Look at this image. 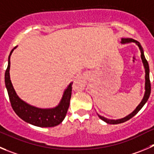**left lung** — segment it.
Returning a JSON list of instances; mask_svg holds the SVG:
<instances>
[{
  "label": "left lung",
  "instance_id": "8db88e82",
  "mask_svg": "<svg viewBox=\"0 0 154 154\" xmlns=\"http://www.w3.org/2000/svg\"><path fill=\"white\" fill-rule=\"evenodd\" d=\"M121 44H130V43H135V45H137L138 47L139 50L140 51V57H141V60L142 63H143V65H144V70H145V85H144V94L143 98H142L141 101L140 103H139L138 105L137 106V107L134 109V110L132 112H131L130 114H128V116H126L125 117L122 119H109L106 118L104 116H102L99 115L97 113V116H99V118L101 120L104 121L105 122L108 124H119V123H122V122H125L128 120H129L130 119L132 118L134 116H135L139 111L140 110L144 105L147 103V101L149 99V97H150V90H151V88H150V69H149V65H148V63H147V60H146L145 57H144V50H143V48L142 46L140 45V44L137 41L134 40L132 38H122L121 39V42H120Z\"/></svg>",
  "mask_w": 154,
  "mask_h": 154
}]
</instances>
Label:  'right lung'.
Masks as SVG:
<instances>
[{"label":"right lung","mask_w":154,"mask_h":154,"mask_svg":"<svg viewBox=\"0 0 154 154\" xmlns=\"http://www.w3.org/2000/svg\"><path fill=\"white\" fill-rule=\"evenodd\" d=\"M17 47L10 51L8 57V66L5 72V85L10 101L14 112L25 122L38 127H54L63 121L69 106L72 94V85L70 82L64 90L62 98L57 106L52 108H39L26 103L17 95L14 88L10 76V56Z\"/></svg>","instance_id":"right-lung-1"}]
</instances>
